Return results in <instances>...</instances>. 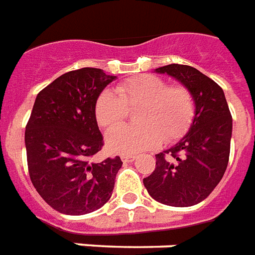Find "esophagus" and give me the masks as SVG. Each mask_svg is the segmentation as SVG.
Listing matches in <instances>:
<instances>
[{"instance_id":"esophagus-1","label":"esophagus","mask_w":255,"mask_h":255,"mask_svg":"<svg viewBox=\"0 0 255 255\" xmlns=\"http://www.w3.org/2000/svg\"><path fill=\"white\" fill-rule=\"evenodd\" d=\"M121 159H123L124 163H132L134 159H135V156H134V155H123Z\"/></svg>"}]
</instances>
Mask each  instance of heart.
<instances>
[{
    "label": "heart",
    "mask_w": 255,
    "mask_h": 255,
    "mask_svg": "<svg viewBox=\"0 0 255 255\" xmlns=\"http://www.w3.org/2000/svg\"><path fill=\"white\" fill-rule=\"evenodd\" d=\"M134 113L138 126H124L109 132L107 144L116 153H138L159 144L176 140L190 126L194 99L188 87L168 85L155 75H140L123 81L116 94L103 90L94 105L95 120L103 130L115 129Z\"/></svg>",
    "instance_id": "heart-1"
}]
</instances>
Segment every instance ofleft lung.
<instances>
[{
  "label": "left lung",
  "instance_id": "left-lung-1",
  "mask_svg": "<svg viewBox=\"0 0 255 255\" xmlns=\"http://www.w3.org/2000/svg\"><path fill=\"white\" fill-rule=\"evenodd\" d=\"M156 73H167L189 88L195 116L180 142L155 155V170L143 184L155 201L189 207L207 198L223 178L231 151L232 116L223 88L195 67L170 64Z\"/></svg>",
  "mask_w": 255,
  "mask_h": 255
}]
</instances>
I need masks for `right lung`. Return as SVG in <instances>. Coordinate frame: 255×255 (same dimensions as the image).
<instances>
[{"instance_id":"obj_1","label":"right lung","mask_w":255,"mask_h":255,"mask_svg":"<svg viewBox=\"0 0 255 255\" xmlns=\"http://www.w3.org/2000/svg\"><path fill=\"white\" fill-rule=\"evenodd\" d=\"M116 77L83 67L65 73L37 94L26 125L29 178L56 211L85 215L103 207L115 188L120 156L92 163L104 140L95 120L99 94Z\"/></svg>"}]
</instances>
